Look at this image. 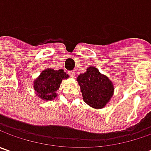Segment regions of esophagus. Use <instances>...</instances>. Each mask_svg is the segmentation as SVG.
Wrapping results in <instances>:
<instances>
[{
	"label": "esophagus",
	"instance_id": "esophagus-1",
	"mask_svg": "<svg viewBox=\"0 0 151 151\" xmlns=\"http://www.w3.org/2000/svg\"><path fill=\"white\" fill-rule=\"evenodd\" d=\"M69 75L71 76V77H75V72L73 71V70H71V71H69Z\"/></svg>",
	"mask_w": 151,
	"mask_h": 151
}]
</instances>
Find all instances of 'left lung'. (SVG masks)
<instances>
[{"mask_svg": "<svg viewBox=\"0 0 151 151\" xmlns=\"http://www.w3.org/2000/svg\"><path fill=\"white\" fill-rule=\"evenodd\" d=\"M83 100L93 108H102L113 95V82L99 72L96 67L90 66L77 77Z\"/></svg>", "mask_w": 151, "mask_h": 151, "instance_id": "obj_1", "label": "left lung"}]
</instances>
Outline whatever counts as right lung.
<instances>
[{
	"mask_svg": "<svg viewBox=\"0 0 151 151\" xmlns=\"http://www.w3.org/2000/svg\"><path fill=\"white\" fill-rule=\"evenodd\" d=\"M68 77L69 76L61 69L58 70L45 69L34 81L33 87L38 97L45 101H51L57 96L56 91L60 88L62 80Z\"/></svg>",
	"mask_w": 151,
	"mask_h": 151,
	"instance_id": "1",
	"label": "right lung"
}]
</instances>
